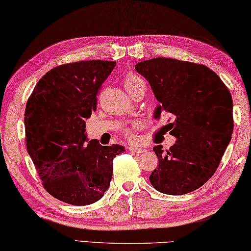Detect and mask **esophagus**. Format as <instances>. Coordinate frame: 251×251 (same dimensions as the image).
I'll use <instances>...</instances> for the list:
<instances>
[{
    "mask_svg": "<svg viewBox=\"0 0 251 251\" xmlns=\"http://www.w3.org/2000/svg\"><path fill=\"white\" fill-rule=\"evenodd\" d=\"M129 150L131 151V152H134V153H142L146 151L145 148H142V147H130Z\"/></svg>",
    "mask_w": 251,
    "mask_h": 251,
    "instance_id": "esophagus-1",
    "label": "esophagus"
}]
</instances>
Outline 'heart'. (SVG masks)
Here are the masks:
<instances>
[{
  "label": "heart",
  "instance_id": "heart-1",
  "mask_svg": "<svg viewBox=\"0 0 251 251\" xmlns=\"http://www.w3.org/2000/svg\"><path fill=\"white\" fill-rule=\"evenodd\" d=\"M140 82H143L142 79H140V77H139L138 75H133V73H129V75H126L125 80H123V84H125V88H126V91L129 92L131 89L134 88L135 85L140 83ZM134 126H138L137 123H135ZM126 135H128L129 138L133 137V134H132V132H131V131H128V132H126Z\"/></svg>",
  "mask_w": 251,
  "mask_h": 251
}]
</instances>
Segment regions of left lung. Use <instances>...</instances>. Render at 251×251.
<instances>
[{
  "instance_id": "8db88e82",
  "label": "left lung",
  "mask_w": 251,
  "mask_h": 251,
  "mask_svg": "<svg viewBox=\"0 0 251 251\" xmlns=\"http://www.w3.org/2000/svg\"><path fill=\"white\" fill-rule=\"evenodd\" d=\"M149 82L160 105L154 118L169 116L166 126L176 143L168 150L155 146L159 159L149 180L166 195L189 194L215 174L231 140L232 98L217 73L206 65L170 57L135 64Z\"/></svg>"
}]
</instances>
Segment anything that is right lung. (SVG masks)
<instances>
[{
	"label": "right lung",
	"instance_id": "obj_1",
	"mask_svg": "<svg viewBox=\"0 0 251 251\" xmlns=\"http://www.w3.org/2000/svg\"><path fill=\"white\" fill-rule=\"evenodd\" d=\"M113 61H79L53 68L28 98L24 126L27 152L45 190L73 206L100 200L108 190L113 158L125 147L87 145L85 120L97 110Z\"/></svg>",
	"mask_w": 251,
	"mask_h": 251
}]
</instances>
